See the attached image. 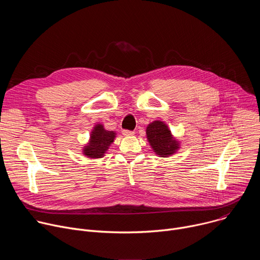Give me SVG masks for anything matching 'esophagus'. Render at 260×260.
Instances as JSON below:
<instances>
[{"label": "esophagus", "mask_w": 260, "mask_h": 260, "mask_svg": "<svg viewBox=\"0 0 260 260\" xmlns=\"http://www.w3.org/2000/svg\"><path fill=\"white\" fill-rule=\"evenodd\" d=\"M122 134H123L124 136H126V137H129V136H133V135H134V132L128 131V129H123V131H122Z\"/></svg>", "instance_id": "esophagus-1"}]
</instances>
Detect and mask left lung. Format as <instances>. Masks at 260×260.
I'll return each instance as SVG.
<instances>
[{
  "label": "left lung",
  "instance_id": "left-lung-1",
  "mask_svg": "<svg viewBox=\"0 0 260 260\" xmlns=\"http://www.w3.org/2000/svg\"><path fill=\"white\" fill-rule=\"evenodd\" d=\"M146 134L153 151L162 157L173 154L179 148L178 141L173 139L171 131L162 121L156 120L150 123L147 126Z\"/></svg>",
  "mask_w": 260,
  "mask_h": 260
}]
</instances>
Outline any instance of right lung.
I'll list each match as a JSON object with an SVG mask.
<instances>
[{"mask_svg": "<svg viewBox=\"0 0 260 260\" xmlns=\"http://www.w3.org/2000/svg\"><path fill=\"white\" fill-rule=\"evenodd\" d=\"M114 132L106 131L102 124L95 125L91 132L88 145L84 147L83 154L90 158H100L104 156L110 144L114 141Z\"/></svg>", "mask_w": 260, "mask_h": 260, "instance_id": "right-lung-1", "label": "right lung"}]
</instances>
